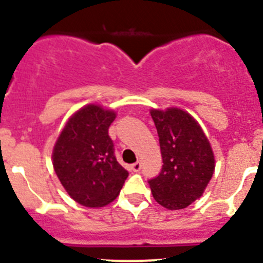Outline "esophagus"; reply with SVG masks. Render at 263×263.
I'll return each mask as SVG.
<instances>
[{"instance_id":"esophagus-1","label":"esophagus","mask_w":263,"mask_h":263,"mask_svg":"<svg viewBox=\"0 0 263 263\" xmlns=\"http://www.w3.org/2000/svg\"><path fill=\"white\" fill-rule=\"evenodd\" d=\"M131 168L134 172H140L141 171V163H140V161H136L135 164H132Z\"/></svg>"}]
</instances>
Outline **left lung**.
I'll list each match as a JSON object with an SVG mask.
<instances>
[{"label": "left lung", "mask_w": 263, "mask_h": 263, "mask_svg": "<svg viewBox=\"0 0 263 263\" xmlns=\"http://www.w3.org/2000/svg\"><path fill=\"white\" fill-rule=\"evenodd\" d=\"M160 144L163 168L148 179L158 203L179 210L200 198L210 182L215 159L210 142L192 116L178 108L151 110Z\"/></svg>", "instance_id": "obj_1"}]
</instances>
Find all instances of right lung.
I'll return each mask as SVG.
<instances>
[{"mask_svg": "<svg viewBox=\"0 0 263 263\" xmlns=\"http://www.w3.org/2000/svg\"><path fill=\"white\" fill-rule=\"evenodd\" d=\"M116 115L89 104L75 113L61 132L53 166L68 195L82 206L100 208L119 195L128 172L117 161L108 129Z\"/></svg>", "mask_w": 263, "mask_h": 263, "instance_id": "add662e5", "label": "right lung"}]
</instances>
